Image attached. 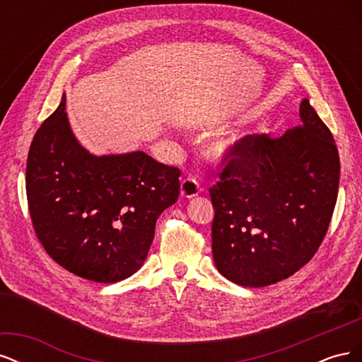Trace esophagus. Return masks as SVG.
Instances as JSON below:
<instances>
[{
    "label": "esophagus",
    "instance_id": "34e87169",
    "mask_svg": "<svg viewBox=\"0 0 362 362\" xmlns=\"http://www.w3.org/2000/svg\"><path fill=\"white\" fill-rule=\"evenodd\" d=\"M201 192L199 184L194 178H185L181 182V198L185 199H192L194 196H198V193Z\"/></svg>",
    "mask_w": 362,
    "mask_h": 362
}]
</instances>
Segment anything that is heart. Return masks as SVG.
I'll return each mask as SVG.
<instances>
[{"mask_svg":"<svg viewBox=\"0 0 362 362\" xmlns=\"http://www.w3.org/2000/svg\"><path fill=\"white\" fill-rule=\"evenodd\" d=\"M242 134H229L226 137H221L214 140L213 144L206 148V156L213 161L225 163L237 158L240 146H242Z\"/></svg>","mask_w":362,"mask_h":362,"instance_id":"b5f03b06","label":"heart"}]
</instances>
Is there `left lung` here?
I'll list each match as a JSON object with an SVG mask.
<instances>
[{"instance_id": "1", "label": "left lung", "mask_w": 362, "mask_h": 362, "mask_svg": "<svg viewBox=\"0 0 362 362\" xmlns=\"http://www.w3.org/2000/svg\"><path fill=\"white\" fill-rule=\"evenodd\" d=\"M300 124L250 134L210 187L213 259L243 287L287 279L322 245L337 202L339 157L323 120L302 100Z\"/></svg>"}]
</instances>
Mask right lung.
<instances>
[{"instance_id": "obj_1", "label": "right lung", "mask_w": 362, "mask_h": 362, "mask_svg": "<svg viewBox=\"0 0 362 362\" xmlns=\"http://www.w3.org/2000/svg\"><path fill=\"white\" fill-rule=\"evenodd\" d=\"M64 108L63 93L28 151L33 228L47 254L74 275L122 281L144 264L158 216L177 202L180 169L144 151L90 154L74 136Z\"/></svg>"}]
</instances>
